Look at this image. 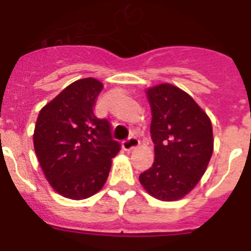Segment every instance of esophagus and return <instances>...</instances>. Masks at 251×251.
I'll list each match as a JSON object with an SVG mask.
<instances>
[{
	"label": "esophagus",
	"instance_id": "34e87169",
	"mask_svg": "<svg viewBox=\"0 0 251 251\" xmlns=\"http://www.w3.org/2000/svg\"><path fill=\"white\" fill-rule=\"evenodd\" d=\"M139 146V139L137 137H129L128 139L122 142V147L124 151H132L133 148H136Z\"/></svg>",
	"mask_w": 251,
	"mask_h": 251
}]
</instances>
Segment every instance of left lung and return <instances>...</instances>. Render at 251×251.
Here are the masks:
<instances>
[{"mask_svg": "<svg viewBox=\"0 0 251 251\" xmlns=\"http://www.w3.org/2000/svg\"><path fill=\"white\" fill-rule=\"evenodd\" d=\"M147 98L154 162L139 175V182L158 200H179L207 168L214 151L211 121L187 93L171 84L150 88Z\"/></svg>", "mask_w": 251, "mask_h": 251, "instance_id": "1", "label": "left lung"}]
</instances>
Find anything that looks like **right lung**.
<instances>
[{"label": "right lung", "instance_id": "obj_1", "mask_svg": "<svg viewBox=\"0 0 251 251\" xmlns=\"http://www.w3.org/2000/svg\"><path fill=\"white\" fill-rule=\"evenodd\" d=\"M101 89L93 77L74 81L40 110L35 126V153L44 175L57 194L72 200L103 187L121 151L109 121L94 114Z\"/></svg>", "mask_w": 251, "mask_h": 251}]
</instances>
